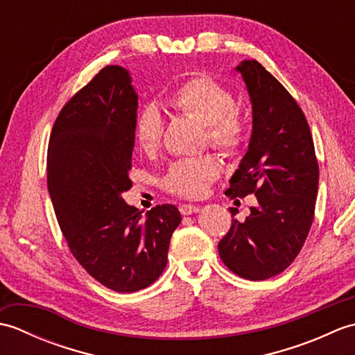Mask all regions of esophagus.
I'll return each instance as SVG.
<instances>
[{
	"label": "esophagus",
	"mask_w": 355,
	"mask_h": 355,
	"mask_svg": "<svg viewBox=\"0 0 355 355\" xmlns=\"http://www.w3.org/2000/svg\"><path fill=\"white\" fill-rule=\"evenodd\" d=\"M180 212H182L183 215H192V214L200 212V207L195 205H182L180 206Z\"/></svg>",
	"instance_id": "34e87169"
}]
</instances>
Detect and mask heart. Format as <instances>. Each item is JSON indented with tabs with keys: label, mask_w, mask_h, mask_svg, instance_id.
Here are the masks:
<instances>
[{
	"label": "heart",
	"mask_w": 355,
	"mask_h": 355,
	"mask_svg": "<svg viewBox=\"0 0 355 355\" xmlns=\"http://www.w3.org/2000/svg\"><path fill=\"white\" fill-rule=\"evenodd\" d=\"M172 108L197 119L206 126L214 148L225 155H236L244 145V123L236 112L235 97L209 76H193L182 82L169 96ZM163 137V117L155 105L143 107L134 120V139L143 153H155ZM223 166L214 155L184 158L171 164L163 186L182 197H201L220 177Z\"/></svg>",
	"instance_id": "b5f03b06"
}]
</instances>
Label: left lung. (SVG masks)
<instances>
[{
	"label": "left lung",
	"mask_w": 355,
	"mask_h": 355,
	"mask_svg": "<svg viewBox=\"0 0 355 355\" xmlns=\"http://www.w3.org/2000/svg\"><path fill=\"white\" fill-rule=\"evenodd\" d=\"M252 102V135L229 197L254 193L258 205L232 227L218 252L233 273L263 281L290 266L311 229L319 187L310 126L284 85L263 67L247 59L235 67ZM232 216L235 215L230 209Z\"/></svg>",
	"instance_id": "1"
}]
</instances>
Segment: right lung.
<instances>
[{
    "label": "right lung",
    "instance_id": "1",
    "mask_svg": "<svg viewBox=\"0 0 355 355\" xmlns=\"http://www.w3.org/2000/svg\"><path fill=\"white\" fill-rule=\"evenodd\" d=\"M131 82L119 65L97 73L59 112L47 154L49 193L70 252L89 276L119 293L157 281L182 223L173 205L141 216L122 198L132 186L139 107Z\"/></svg>",
    "mask_w": 355,
    "mask_h": 355
}]
</instances>
